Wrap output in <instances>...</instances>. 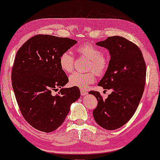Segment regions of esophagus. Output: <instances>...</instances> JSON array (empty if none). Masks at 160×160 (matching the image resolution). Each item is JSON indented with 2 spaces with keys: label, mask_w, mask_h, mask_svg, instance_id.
Returning a JSON list of instances; mask_svg holds the SVG:
<instances>
[{
  "label": "esophagus",
  "mask_w": 160,
  "mask_h": 160,
  "mask_svg": "<svg viewBox=\"0 0 160 160\" xmlns=\"http://www.w3.org/2000/svg\"><path fill=\"white\" fill-rule=\"evenodd\" d=\"M81 95H82V96H84V95H87V94H88V92H87L86 91V90H84V89H81Z\"/></svg>",
  "instance_id": "obj_1"
}]
</instances>
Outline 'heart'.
<instances>
[{"label":"heart","mask_w":160,"mask_h":160,"mask_svg":"<svg viewBox=\"0 0 160 160\" xmlns=\"http://www.w3.org/2000/svg\"><path fill=\"white\" fill-rule=\"evenodd\" d=\"M76 52L80 56L88 59L87 69L92 70L86 73L75 72L69 77V83L71 86L78 87L81 89H86L95 80V74L98 76L103 75L108 67L109 60L106 55L102 54L101 50L91 43L80 45ZM75 59L70 52H65L61 54L59 63L61 69L65 73H71L74 69ZM94 71L95 72H93Z\"/></svg>","instance_id":"heart-1"}]
</instances>
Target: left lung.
Returning a JSON list of instances; mask_svg holds the SVG:
<instances>
[{"mask_svg": "<svg viewBox=\"0 0 160 160\" xmlns=\"http://www.w3.org/2000/svg\"><path fill=\"white\" fill-rule=\"evenodd\" d=\"M96 44L108 49L111 55L108 69L98 85L112 92L103 100L99 92H89L98 100L93 117L102 128L117 130L137 110L145 88L146 62L139 47L122 36L108 37Z\"/></svg>", "mask_w": 160, "mask_h": 160, "instance_id": "obj_1", "label": "left lung"}]
</instances>
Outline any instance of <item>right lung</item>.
Segmentation results:
<instances>
[{
	"label": "right lung",
	"instance_id": "add662e5",
	"mask_svg": "<svg viewBox=\"0 0 160 160\" xmlns=\"http://www.w3.org/2000/svg\"><path fill=\"white\" fill-rule=\"evenodd\" d=\"M77 41L50 35H36L19 48L12 71L15 98L22 115L36 130L50 132L65 121L71 105L80 98L78 87L62 88L68 78L59 59Z\"/></svg>",
	"mask_w": 160,
	"mask_h": 160
}]
</instances>
